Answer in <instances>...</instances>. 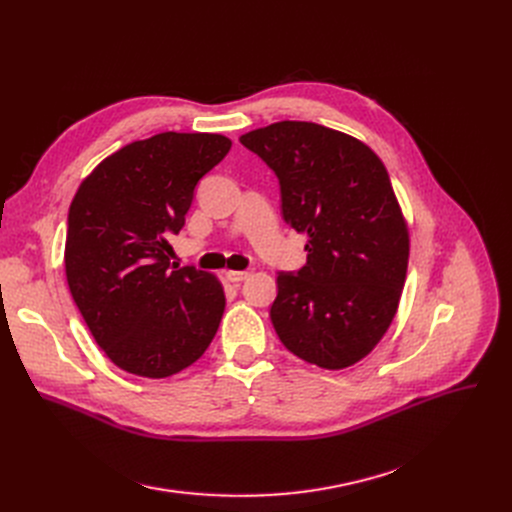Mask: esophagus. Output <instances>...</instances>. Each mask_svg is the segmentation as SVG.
<instances>
[{"instance_id":"obj_1","label":"esophagus","mask_w":512,"mask_h":512,"mask_svg":"<svg viewBox=\"0 0 512 512\" xmlns=\"http://www.w3.org/2000/svg\"><path fill=\"white\" fill-rule=\"evenodd\" d=\"M226 278L230 282H242L245 278H249V272H240V270H228L226 272Z\"/></svg>"}]
</instances>
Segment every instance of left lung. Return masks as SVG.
Instances as JSON below:
<instances>
[{
  "instance_id": "8db88e82",
  "label": "left lung",
  "mask_w": 512,
  "mask_h": 512,
  "mask_svg": "<svg viewBox=\"0 0 512 512\" xmlns=\"http://www.w3.org/2000/svg\"><path fill=\"white\" fill-rule=\"evenodd\" d=\"M240 143L278 176L284 222L307 234V263L278 272V338L324 369L361 361L392 324L409 263V230L382 159L313 122H276Z\"/></svg>"
}]
</instances>
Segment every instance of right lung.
Wrapping results in <instances>:
<instances>
[{
  "label": "right lung",
  "instance_id": "add662e5",
  "mask_svg": "<svg viewBox=\"0 0 512 512\" xmlns=\"http://www.w3.org/2000/svg\"><path fill=\"white\" fill-rule=\"evenodd\" d=\"M209 132H161L105 157L68 211L66 280L95 342L120 369L168 378L213 340L226 297L218 278L172 265L197 182L230 151Z\"/></svg>",
  "mask_w": 512,
  "mask_h": 512
}]
</instances>
